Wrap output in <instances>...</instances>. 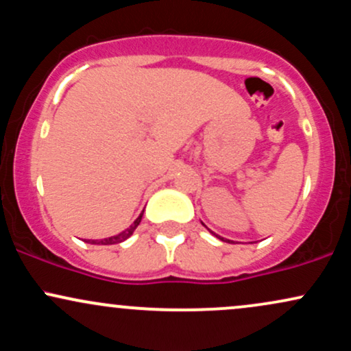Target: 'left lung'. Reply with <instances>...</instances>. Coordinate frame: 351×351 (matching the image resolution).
<instances>
[{"label":"left lung","mask_w":351,"mask_h":351,"mask_svg":"<svg viewBox=\"0 0 351 351\" xmlns=\"http://www.w3.org/2000/svg\"><path fill=\"white\" fill-rule=\"evenodd\" d=\"M211 232H213V231H211ZM213 234H215V232H213ZM215 236H216V237H219L217 234H215ZM219 239H221V241H224V237H219ZM228 243H229V241H228Z\"/></svg>","instance_id":"8db88e82"}]
</instances>
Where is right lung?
<instances>
[{"label": "right lung", "instance_id": "right-lung-1", "mask_svg": "<svg viewBox=\"0 0 351 351\" xmlns=\"http://www.w3.org/2000/svg\"><path fill=\"white\" fill-rule=\"evenodd\" d=\"M142 216H143V211L140 213V216L136 217L134 221V224H130L125 231L119 232L117 236H110V237H106V239H88L86 243H90V244H102V245H108V244H119V243H123L125 239H128L132 234H134V231L136 229V226L140 224V221H142Z\"/></svg>", "mask_w": 351, "mask_h": 351}]
</instances>
